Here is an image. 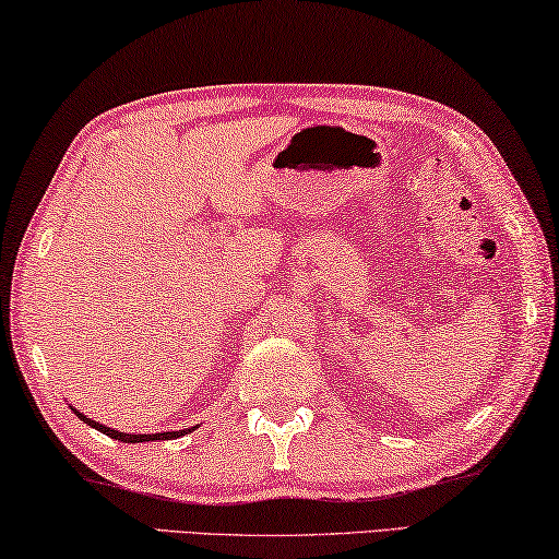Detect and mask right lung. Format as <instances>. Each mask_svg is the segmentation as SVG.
<instances>
[{"label": "right lung", "mask_w": 559, "mask_h": 559, "mask_svg": "<svg viewBox=\"0 0 559 559\" xmlns=\"http://www.w3.org/2000/svg\"><path fill=\"white\" fill-rule=\"evenodd\" d=\"M74 411V407H72ZM79 418H82L86 425H92V428H96L99 432H104V436H109V438H114V440H121V442H148V440H168V438H179V436H186V432H191L193 428H197V425H193V428H183V430H176V432H148V436H129V432H119V430H114V428H106V425H102V423H96V420H92V418H86L84 413H79V411H74Z\"/></svg>", "instance_id": "add662e5"}]
</instances>
